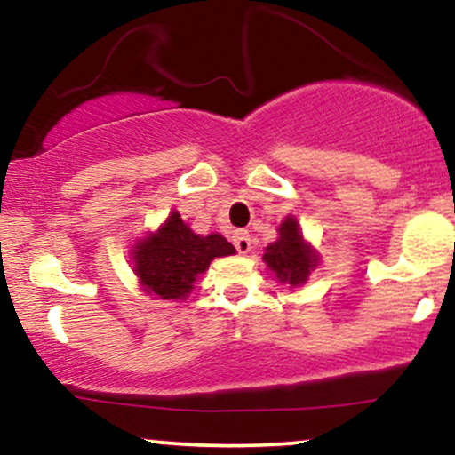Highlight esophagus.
<instances>
[{
    "instance_id": "1",
    "label": "esophagus",
    "mask_w": 455,
    "mask_h": 455,
    "mask_svg": "<svg viewBox=\"0 0 455 455\" xmlns=\"http://www.w3.org/2000/svg\"><path fill=\"white\" fill-rule=\"evenodd\" d=\"M233 243L235 248H237L239 254H248L250 248H252V239H250V235L245 231H237L233 235Z\"/></svg>"
}]
</instances>
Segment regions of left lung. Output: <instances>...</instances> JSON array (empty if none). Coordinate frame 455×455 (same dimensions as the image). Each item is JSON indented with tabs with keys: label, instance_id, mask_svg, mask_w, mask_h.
I'll list each match as a JSON object with an SVG mask.
<instances>
[{
	"label": "left lung",
	"instance_id": "1",
	"mask_svg": "<svg viewBox=\"0 0 455 455\" xmlns=\"http://www.w3.org/2000/svg\"><path fill=\"white\" fill-rule=\"evenodd\" d=\"M278 242L269 243L263 260L282 284H304L316 265V254L299 235L295 218H286L278 228Z\"/></svg>",
	"mask_w": 455,
	"mask_h": 455
}]
</instances>
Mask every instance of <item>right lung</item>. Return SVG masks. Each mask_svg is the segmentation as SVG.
Masks as SVG:
<instances>
[{"instance_id":"right-lung-1","label":"right lung","mask_w":455,"mask_h":455,"mask_svg":"<svg viewBox=\"0 0 455 455\" xmlns=\"http://www.w3.org/2000/svg\"><path fill=\"white\" fill-rule=\"evenodd\" d=\"M233 252L235 248L222 235L212 233L201 237L173 212L160 231L137 243L134 271L148 293L158 295L160 299H184L213 259Z\"/></svg>"}]
</instances>
